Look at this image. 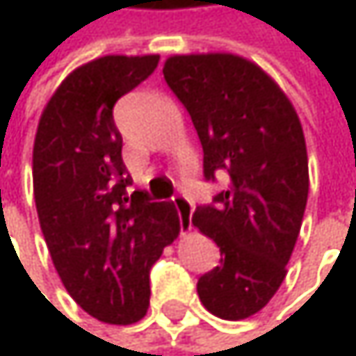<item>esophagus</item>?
Segmentation results:
<instances>
[{
    "label": "esophagus",
    "instance_id": "34e87169",
    "mask_svg": "<svg viewBox=\"0 0 356 356\" xmlns=\"http://www.w3.org/2000/svg\"><path fill=\"white\" fill-rule=\"evenodd\" d=\"M173 204H175L179 216H181V229L183 231H189L191 229V212H193V206L183 195H175L173 197Z\"/></svg>",
    "mask_w": 356,
    "mask_h": 356
}]
</instances>
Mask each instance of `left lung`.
I'll list each match as a JSON object with an SVG mask.
<instances>
[{
    "label": "left lung",
    "instance_id": "obj_1",
    "mask_svg": "<svg viewBox=\"0 0 356 356\" xmlns=\"http://www.w3.org/2000/svg\"><path fill=\"white\" fill-rule=\"evenodd\" d=\"M163 74L202 142L204 177H231L214 206H197L191 216L220 248V266L197 280L200 301L220 320H245L280 289L301 231L309 167L299 115L241 55H171Z\"/></svg>",
    "mask_w": 356,
    "mask_h": 356
}]
</instances>
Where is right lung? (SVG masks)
<instances>
[{
  "label": "right lung",
  "mask_w": 356,
  "mask_h": 356,
  "mask_svg": "<svg viewBox=\"0 0 356 356\" xmlns=\"http://www.w3.org/2000/svg\"><path fill=\"white\" fill-rule=\"evenodd\" d=\"M159 55H105L76 67L38 119L33 187L42 237L72 299L92 318L127 325L150 305V268L179 235L177 210L127 193L115 103Z\"/></svg>",
  "instance_id": "right-lung-1"
}]
</instances>
